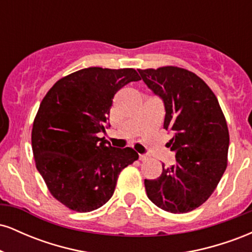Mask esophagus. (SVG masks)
Wrapping results in <instances>:
<instances>
[{
	"label": "esophagus",
	"mask_w": 252,
	"mask_h": 252,
	"mask_svg": "<svg viewBox=\"0 0 252 252\" xmlns=\"http://www.w3.org/2000/svg\"><path fill=\"white\" fill-rule=\"evenodd\" d=\"M138 158H140L141 161H147V160H148V156L144 155V154H140V156H138Z\"/></svg>",
	"instance_id": "esophagus-1"
}]
</instances>
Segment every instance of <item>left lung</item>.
<instances>
[{
  "mask_svg": "<svg viewBox=\"0 0 252 252\" xmlns=\"http://www.w3.org/2000/svg\"><path fill=\"white\" fill-rule=\"evenodd\" d=\"M162 99L163 128L173 132L167 143L176 162L154 180H144L148 198L170 213L195 210L210 198L227 166L230 137L216 94L193 72L175 66L138 70Z\"/></svg>",
  "mask_w": 252,
  "mask_h": 252,
  "instance_id": "left-lung-1",
  "label": "left lung"
}]
</instances>
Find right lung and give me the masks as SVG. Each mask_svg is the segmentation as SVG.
<instances>
[{
  "label": "right lung",
  "instance_id": "1",
  "mask_svg": "<svg viewBox=\"0 0 252 252\" xmlns=\"http://www.w3.org/2000/svg\"><path fill=\"white\" fill-rule=\"evenodd\" d=\"M140 79L134 68H83L58 80L43 97L32 148L51 194L70 210L91 212L103 206L120 173L138 158L132 148H114L98 134L109 126L116 92Z\"/></svg>",
  "mask_w": 252,
  "mask_h": 252
}]
</instances>
